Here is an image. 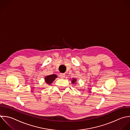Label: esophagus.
Returning <instances> with one entry per match:
<instances>
[{"label": "esophagus", "mask_w": 130, "mask_h": 130, "mask_svg": "<svg viewBox=\"0 0 130 130\" xmlns=\"http://www.w3.org/2000/svg\"><path fill=\"white\" fill-rule=\"evenodd\" d=\"M60 77H61V78H65V74L64 73H61L60 75Z\"/></svg>", "instance_id": "34e87169"}]
</instances>
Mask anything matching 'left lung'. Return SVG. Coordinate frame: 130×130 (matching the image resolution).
<instances>
[{
	"label": "left lung",
	"mask_w": 130,
	"mask_h": 130,
	"mask_svg": "<svg viewBox=\"0 0 130 130\" xmlns=\"http://www.w3.org/2000/svg\"><path fill=\"white\" fill-rule=\"evenodd\" d=\"M71 83L73 84H76V82H77V80L76 78H72V80L71 79Z\"/></svg>",
	"instance_id": "8db88e82"
}]
</instances>
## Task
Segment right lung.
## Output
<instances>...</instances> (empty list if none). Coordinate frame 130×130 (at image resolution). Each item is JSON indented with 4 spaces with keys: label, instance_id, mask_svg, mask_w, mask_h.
I'll return each mask as SVG.
<instances>
[{
    "label": "right lung",
    "instance_id": "right-lung-1",
    "mask_svg": "<svg viewBox=\"0 0 130 130\" xmlns=\"http://www.w3.org/2000/svg\"><path fill=\"white\" fill-rule=\"evenodd\" d=\"M57 75L56 74H51L50 75L46 76L44 77V81L45 83L47 84V85H50L52 83H53V82L55 80L56 78H57Z\"/></svg>",
    "mask_w": 130,
    "mask_h": 130
}]
</instances>
